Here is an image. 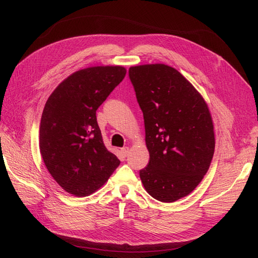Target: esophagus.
<instances>
[{
	"label": "esophagus",
	"mask_w": 258,
	"mask_h": 258,
	"mask_svg": "<svg viewBox=\"0 0 258 258\" xmlns=\"http://www.w3.org/2000/svg\"><path fill=\"white\" fill-rule=\"evenodd\" d=\"M120 152H122V153H123V155L126 157V156L128 155V153H130V149H128V147H123V149L120 150Z\"/></svg>",
	"instance_id": "1"
}]
</instances>
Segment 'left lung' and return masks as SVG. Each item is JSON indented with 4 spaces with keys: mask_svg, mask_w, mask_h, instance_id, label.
Masks as SVG:
<instances>
[{
    "mask_svg": "<svg viewBox=\"0 0 258 258\" xmlns=\"http://www.w3.org/2000/svg\"><path fill=\"white\" fill-rule=\"evenodd\" d=\"M128 73L150 153L141 180L155 200L173 203L189 195L210 168L215 150L210 108L193 84L166 64L136 65Z\"/></svg>",
    "mask_w": 258,
    "mask_h": 258,
    "instance_id": "8db88e82",
    "label": "left lung"
}]
</instances>
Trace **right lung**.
<instances>
[{"instance_id": "add662e5", "label": "right lung", "mask_w": 258, "mask_h": 258, "mask_svg": "<svg viewBox=\"0 0 258 258\" xmlns=\"http://www.w3.org/2000/svg\"><path fill=\"white\" fill-rule=\"evenodd\" d=\"M125 74L120 65L79 70L45 103L38 136L41 156L54 180L74 196L94 193L119 165L104 145L96 111Z\"/></svg>"}]
</instances>
